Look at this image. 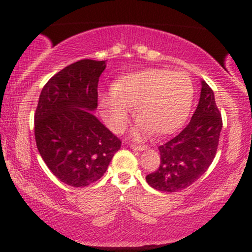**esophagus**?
Here are the masks:
<instances>
[{"label":"esophagus","mask_w":252,"mask_h":252,"mask_svg":"<svg viewBox=\"0 0 252 252\" xmlns=\"http://www.w3.org/2000/svg\"><path fill=\"white\" fill-rule=\"evenodd\" d=\"M130 148L132 150H140V152H143V150L148 149L147 146H141V144H130Z\"/></svg>","instance_id":"34e87169"}]
</instances>
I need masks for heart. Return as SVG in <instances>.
I'll list each match as a JSON object with an SVG mask.
<instances>
[{"label": "heart", "instance_id": "b5f03b06", "mask_svg": "<svg viewBox=\"0 0 252 252\" xmlns=\"http://www.w3.org/2000/svg\"><path fill=\"white\" fill-rule=\"evenodd\" d=\"M194 99L193 83L185 72L147 68L121 77L114 88L99 94L100 114L109 128L122 132L132 109L140 117L132 135L140 138L150 130L168 135L186 122Z\"/></svg>", "mask_w": 252, "mask_h": 252}]
</instances>
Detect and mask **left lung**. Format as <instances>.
<instances>
[{"label":"left lung","mask_w":252,"mask_h":252,"mask_svg":"<svg viewBox=\"0 0 252 252\" xmlns=\"http://www.w3.org/2000/svg\"><path fill=\"white\" fill-rule=\"evenodd\" d=\"M222 121L215 94L201 80L200 99L190 122L174 138L158 147L161 162L146 176L153 189L179 192L187 189L206 172L218 148Z\"/></svg>","instance_id":"left-lung-1"}]
</instances>
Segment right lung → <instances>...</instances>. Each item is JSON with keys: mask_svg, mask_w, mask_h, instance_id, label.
<instances>
[{"mask_svg": "<svg viewBox=\"0 0 252 252\" xmlns=\"http://www.w3.org/2000/svg\"><path fill=\"white\" fill-rule=\"evenodd\" d=\"M105 62L84 59L58 72L43 86L34 115L36 147L54 175L72 187H85L108 169L121 148L92 114Z\"/></svg>", "mask_w": 252, "mask_h": 252, "instance_id": "1", "label": "right lung"}]
</instances>
